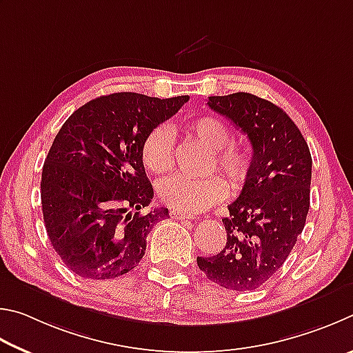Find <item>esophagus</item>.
<instances>
[{"label":"esophagus","mask_w":353,"mask_h":353,"mask_svg":"<svg viewBox=\"0 0 353 353\" xmlns=\"http://www.w3.org/2000/svg\"><path fill=\"white\" fill-rule=\"evenodd\" d=\"M170 217L172 219H180V220H194L192 215L184 214V212H178V211H170Z\"/></svg>","instance_id":"1"}]
</instances>
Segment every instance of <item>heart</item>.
I'll list each match as a JSON object with an SVG mask.
<instances>
[{"mask_svg":"<svg viewBox=\"0 0 353 353\" xmlns=\"http://www.w3.org/2000/svg\"><path fill=\"white\" fill-rule=\"evenodd\" d=\"M189 136L212 150L211 170L225 175L232 189H240L248 181L252 169V153L248 148L231 142V130L214 116H199L184 122ZM139 159L147 173L164 175L173 167V133L170 127L157 125L148 132L139 147ZM220 176L206 180L175 175L158 184V199L175 211L196 214L208 211L228 196V184Z\"/></svg>","mask_w":353,"mask_h":353,"instance_id":"obj_1","label":"heart"}]
</instances>
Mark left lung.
<instances>
[{
    "mask_svg": "<svg viewBox=\"0 0 353 353\" xmlns=\"http://www.w3.org/2000/svg\"><path fill=\"white\" fill-rule=\"evenodd\" d=\"M208 105L248 136L252 169L225 217L226 245L196 257L209 281L236 292L263 285L285 262L310 208L312 154L304 136L277 105L250 92L211 96Z\"/></svg>",
    "mask_w": 353,
    "mask_h": 353,
    "instance_id": "left-lung-1",
    "label": "left lung"
}]
</instances>
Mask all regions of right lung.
<instances>
[{
  "mask_svg": "<svg viewBox=\"0 0 353 353\" xmlns=\"http://www.w3.org/2000/svg\"><path fill=\"white\" fill-rule=\"evenodd\" d=\"M189 96L114 92L74 111L55 136L41 172V208L54 250L83 279H113L138 267L147 236L167 209L139 159L144 136L178 113Z\"/></svg>",
  "mask_w": 353,
  "mask_h": 353,
  "instance_id": "obj_1",
  "label": "right lung"
}]
</instances>
